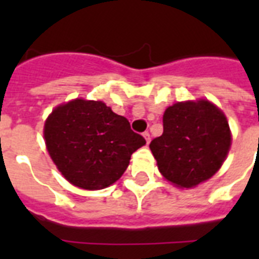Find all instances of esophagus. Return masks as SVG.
<instances>
[{"label": "esophagus", "instance_id": "obj_1", "mask_svg": "<svg viewBox=\"0 0 259 259\" xmlns=\"http://www.w3.org/2000/svg\"><path fill=\"white\" fill-rule=\"evenodd\" d=\"M144 138L146 140V144H149V142H150V134L148 133V132H145V133H144Z\"/></svg>", "mask_w": 259, "mask_h": 259}]
</instances>
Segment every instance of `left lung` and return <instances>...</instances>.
<instances>
[{
	"label": "left lung",
	"instance_id": "8db88e82",
	"mask_svg": "<svg viewBox=\"0 0 259 259\" xmlns=\"http://www.w3.org/2000/svg\"><path fill=\"white\" fill-rule=\"evenodd\" d=\"M164 132L150 142L158 170L180 188H192L219 170L231 145L223 111L211 102H177L162 117Z\"/></svg>",
	"mask_w": 259,
	"mask_h": 259
}]
</instances>
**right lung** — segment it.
I'll return each instance as SVG.
<instances>
[{"label": "right lung", "mask_w": 259, "mask_h": 259, "mask_svg": "<svg viewBox=\"0 0 259 259\" xmlns=\"http://www.w3.org/2000/svg\"><path fill=\"white\" fill-rule=\"evenodd\" d=\"M44 138L52 161L71 184L103 189L114 184L145 138L129 121L101 101H74L58 106L47 118Z\"/></svg>", "instance_id": "add662e5"}]
</instances>
